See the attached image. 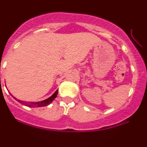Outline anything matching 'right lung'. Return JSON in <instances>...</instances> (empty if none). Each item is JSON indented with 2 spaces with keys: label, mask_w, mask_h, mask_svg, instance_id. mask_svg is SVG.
I'll return each mask as SVG.
<instances>
[{
  "label": "right lung",
  "mask_w": 147,
  "mask_h": 147,
  "mask_svg": "<svg viewBox=\"0 0 147 147\" xmlns=\"http://www.w3.org/2000/svg\"><path fill=\"white\" fill-rule=\"evenodd\" d=\"M57 93H58V90H57L55 91V93H54L52 96L49 97V98H47V99H46V100H44L39 101V102H26V101L20 100L16 99V98H15L17 101H18L19 102L22 103L23 105H26V106L33 107V108H34V107H42V106H47V105H48L49 104H50L51 102L54 100V99L56 98L57 95Z\"/></svg>",
  "instance_id": "obj_1"
}]
</instances>
